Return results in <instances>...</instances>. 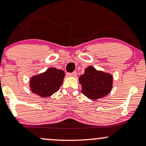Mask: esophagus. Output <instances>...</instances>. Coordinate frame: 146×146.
I'll return each mask as SVG.
<instances>
[{
    "label": "esophagus",
    "instance_id": "obj_1",
    "mask_svg": "<svg viewBox=\"0 0 146 146\" xmlns=\"http://www.w3.org/2000/svg\"><path fill=\"white\" fill-rule=\"evenodd\" d=\"M67 75H69V77H75L77 76V72H76V71H74V72H73V73H68Z\"/></svg>",
    "mask_w": 146,
    "mask_h": 146
}]
</instances>
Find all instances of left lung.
<instances>
[{
  "instance_id": "obj_1",
  "label": "left lung",
  "mask_w": 146,
  "mask_h": 146,
  "mask_svg": "<svg viewBox=\"0 0 146 146\" xmlns=\"http://www.w3.org/2000/svg\"><path fill=\"white\" fill-rule=\"evenodd\" d=\"M79 82L82 85L83 94L90 100H98L111 92L113 77L110 73L98 71L90 66L79 77Z\"/></svg>"
}]
</instances>
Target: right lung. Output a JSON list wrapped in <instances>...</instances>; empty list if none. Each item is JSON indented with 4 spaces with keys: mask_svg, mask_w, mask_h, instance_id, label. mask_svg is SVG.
Wrapping results in <instances>:
<instances>
[{
    "mask_svg": "<svg viewBox=\"0 0 146 146\" xmlns=\"http://www.w3.org/2000/svg\"><path fill=\"white\" fill-rule=\"evenodd\" d=\"M64 76L62 70L50 67L44 73L33 76L29 81V88L33 93L47 98L59 90Z\"/></svg>",
    "mask_w": 146,
    "mask_h": 146,
    "instance_id": "right-lung-1",
    "label": "right lung"
}]
</instances>
